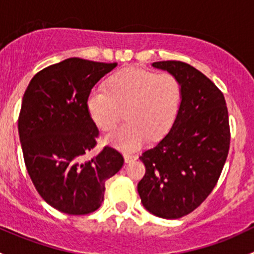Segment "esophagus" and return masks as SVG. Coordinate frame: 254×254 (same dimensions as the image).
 <instances>
[{"label": "esophagus", "instance_id": "obj_1", "mask_svg": "<svg viewBox=\"0 0 254 254\" xmlns=\"http://www.w3.org/2000/svg\"><path fill=\"white\" fill-rule=\"evenodd\" d=\"M136 158H137L136 155H132V153H124V160L127 163L131 162V161L136 160Z\"/></svg>", "mask_w": 254, "mask_h": 254}]
</instances>
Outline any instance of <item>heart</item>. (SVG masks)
<instances>
[{
	"mask_svg": "<svg viewBox=\"0 0 254 254\" xmlns=\"http://www.w3.org/2000/svg\"><path fill=\"white\" fill-rule=\"evenodd\" d=\"M181 104V83L171 73L127 67L107 79L106 89H94L87 111L102 131H111L127 117V123L107 136L122 151L137 150L150 137L157 140L175 124Z\"/></svg>",
	"mask_w": 254,
	"mask_h": 254,
	"instance_id": "heart-1",
	"label": "heart"
}]
</instances>
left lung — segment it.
<instances>
[{
  "label": "left lung",
  "instance_id": "obj_1",
  "mask_svg": "<svg viewBox=\"0 0 254 254\" xmlns=\"http://www.w3.org/2000/svg\"><path fill=\"white\" fill-rule=\"evenodd\" d=\"M152 66L178 79L182 102L170 132L140 156L146 172L137 191L151 214L179 219L200 205L219 181L231 140L229 112L222 92L189 64Z\"/></svg>",
  "mask_w": 254,
  "mask_h": 254
}]
</instances>
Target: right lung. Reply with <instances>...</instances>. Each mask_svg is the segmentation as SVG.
Returning <instances> with one entry per match:
<instances>
[{
	"mask_svg": "<svg viewBox=\"0 0 254 254\" xmlns=\"http://www.w3.org/2000/svg\"><path fill=\"white\" fill-rule=\"evenodd\" d=\"M117 65L66 59L39 71L23 96L18 132L25 167L40 196L65 214L96 211L106 181L124 165L122 153L109 145L84 160L99 136L87 98Z\"/></svg>",
	"mask_w": 254,
	"mask_h": 254,
	"instance_id": "add662e5",
	"label": "right lung"
}]
</instances>
